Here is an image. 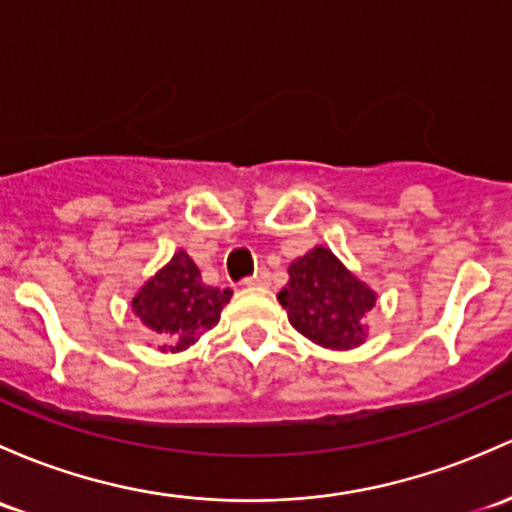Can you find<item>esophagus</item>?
<instances>
[{"label":"esophagus","instance_id":"34e87169","mask_svg":"<svg viewBox=\"0 0 512 512\" xmlns=\"http://www.w3.org/2000/svg\"><path fill=\"white\" fill-rule=\"evenodd\" d=\"M270 282H272L270 270H257L255 274H252V277L245 279L247 287H267Z\"/></svg>","mask_w":512,"mask_h":512}]
</instances>
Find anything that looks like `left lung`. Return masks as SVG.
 <instances>
[{
    "label": "left lung",
    "instance_id": "left-lung-1",
    "mask_svg": "<svg viewBox=\"0 0 512 512\" xmlns=\"http://www.w3.org/2000/svg\"><path fill=\"white\" fill-rule=\"evenodd\" d=\"M289 324L316 346L351 351L365 341V316L378 294L324 245L289 265V284L277 294Z\"/></svg>",
    "mask_w": 512,
    "mask_h": 512
}]
</instances>
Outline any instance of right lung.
Here are the masks:
<instances>
[{"instance_id":"add662e5","label":"right lung","mask_w":512,"mask_h":512,"mask_svg":"<svg viewBox=\"0 0 512 512\" xmlns=\"http://www.w3.org/2000/svg\"><path fill=\"white\" fill-rule=\"evenodd\" d=\"M230 297V289L203 284L196 262L179 250L144 282L132 299V311L154 333L161 351L181 353L218 324Z\"/></svg>"}]
</instances>
